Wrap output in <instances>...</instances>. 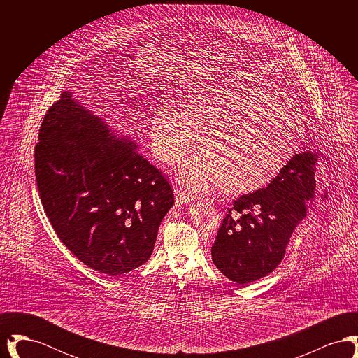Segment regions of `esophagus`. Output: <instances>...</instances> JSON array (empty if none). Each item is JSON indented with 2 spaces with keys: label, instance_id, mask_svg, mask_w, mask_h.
<instances>
[{
  "label": "esophagus",
  "instance_id": "34e87169",
  "mask_svg": "<svg viewBox=\"0 0 358 358\" xmlns=\"http://www.w3.org/2000/svg\"><path fill=\"white\" fill-rule=\"evenodd\" d=\"M174 197H176V204L177 205L189 204L194 200V196L187 190H176Z\"/></svg>",
  "mask_w": 358,
  "mask_h": 358
}]
</instances>
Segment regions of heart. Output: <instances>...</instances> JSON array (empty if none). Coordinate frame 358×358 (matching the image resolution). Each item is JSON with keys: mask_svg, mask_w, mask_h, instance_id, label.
<instances>
[{"mask_svg": "<svg viewBox=\"0 0 358 358\" xmlns=\"http://www.w3.org/2000/svg\"><path fill=\"white\" fill-rule=\"evenodd\" d=\"M255 90L216 85L190 94L184 106L164 99L150 122V146L161 162L184 158L200 134V153L177 171L180 184L205 190L222 182L227 192L266 185L294 152V122L279 104L257 106Z\"/></svg>", "mask_w": 358, "mask_h": 358, "instance_id": "obj_1", "label": "heart"}]
</instances>
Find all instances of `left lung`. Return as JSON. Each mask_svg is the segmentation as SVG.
<instances>
[{
    "mask_svg": "<svg viewBox=\"0 0 358 358\" xmlns=\"http://www.w3.org/2000/svg\"><path fill=\"white\" fill-rule=\"evenodd\" d=\"M317 154H294L266 187L243 194L222 220L212 260L238 285L255 282L276 268L294 228L306 216L315 190Z\"/></svg>",
    "mask_w": 358,
    "mask_h": 358,
    "instance_id": "obj_1",
    "label": "left lung"
}]
</instances>
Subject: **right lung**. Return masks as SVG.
<instances>
[{
    "label": "right lung",
    "instance_id": "add662e5",
    "mask_svg": "<svg viewBox=\"0 0 358 358\" xmlns=\"http://www.w3.org/2000/svg\"><path fill=\"white\" fill-rule=\"evenodd\" d=\"M138 148L64 91L34 149L37 187L55 232L85 266L111 276L149 260L174 204L169 182Z\"/></svg>",
    "mask_w": 358,
    "mask_h": 358
}]
</instances>
